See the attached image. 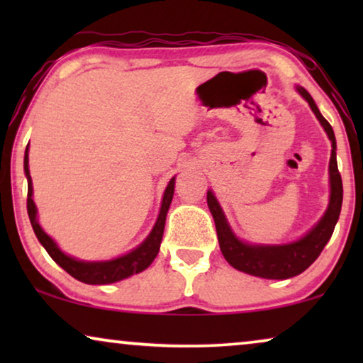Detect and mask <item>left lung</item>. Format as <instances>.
<instances>
[{
  "label": "left lung",
  "mask_w": 363,
  "mask_h": 363,
  "mask_svg": "<svg viewBox=\"0 0 363 363\" xmlns=\"http://www.w3.org/2000/svg\"><path fill=\"white\" fill-rule=\"evenodd\" d=\"M297 92L309 102L312 112L319 118L320 125L329 135L332 142V153L329 163V175H330V201L327 206V211L320 221L307 233L304 238L297 240L289 245L279 246H264V245H247L235 236L228 225L225 213H223L220 203L213 195V191H208L206 201L210 208L213 220L216 225V235L220 241V250L225 256V259L238 271L247 272L251 276L264 277V279H289L301 272H304L312 262H314L324 250L327 241L330 240L334 228L339 220L340 208H342V178L337 168V157H335V135L332 130L330 123L322 117V113L317 108L314 99L304 87H297Z\"/></svg>",
  "instance_id": "8db88e82"
}]
</instances>
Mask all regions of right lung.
I'll return each instance as SVG.
<instances>
[{
    "mask_svg": "<svg viewBox=\"0 0 363 363\" xmlns=\"http://www.w3.org/2000/svg\"><path fill=\"white\" fill-rule=\"evenodd\" d=\"M24 173L28 178V215L31 226L34 230V235L39 240V242L44 246V250L48 251V255L62 267L64 271L69 272L72 277H76L77 281L86 282V284H112V282L122 281L125 277L132 274H138L143 269H147L152 264L160 250V242L163 236V230H165V220H167V211L170 208L173 190H175V178H172L168 183L165 193H163L162 208L158 220L153 226L150 235L147 236V240L142 242L140 246L135 250L127 252L121 257L111 261H97V262H87V261H79L74 257L64 255L59 250L56 242L49 238L41 226L38 223V210L36 205L33 201V182L31 175H29V165H28V148L24 153Z\"/></svg>",
    "mask_w": 363,
    "mask_h": 363,
    "instance_id": "right-lung-1",
    "label": "right lung"
}]
</instances>
